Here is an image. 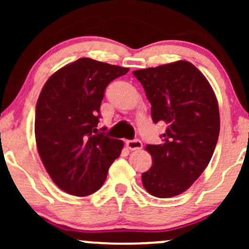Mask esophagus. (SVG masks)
<instances>
[{
	"mask_svg": "<svg viewBox=\"0 0 249 249\" xmlns=\"http://www.w3.org/2000/svg\"><path fill=\"white\" fill-rule=\"evenodd\" d=\"M126 147L130 150H139L142 148V142L140 140H129L126 141Z\"/></svg>",
	"mask_w": 249,
	"mask_h": 249,
	"instance_id": "esophagus-1",
	"label": "esophagus"
}]
</instances>
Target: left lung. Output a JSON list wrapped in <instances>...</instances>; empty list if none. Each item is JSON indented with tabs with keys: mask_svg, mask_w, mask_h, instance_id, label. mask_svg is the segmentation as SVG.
Wrapping results in <instances>:
<instances>
[{
	"mask_svg": "<svg viewBox=\"0 0 249 249\" xmlns=\"http://www.w3.org/2000/svg\"><path fill=\"white\" fill-rule=\"evenodd\" d=\"M152 105L154 123L164 122L161 144H147L153 165L142 173L149 194L172 197L188 189L207 167L219 136V108L205 76L179 60L132 72Z\"/></svg>",
	"mask_w": 249,
	"mask_h": 249,
	"instance_id": "left-lung-1",
	"label": "left lung"
}]
</instances>
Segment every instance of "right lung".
Returning <instances> with one entry per match:
<instances>
[{
	"instance_id": "add662e5",
	"label": "right lung",
	"mask_w": 249,
	"mask_h": 249,
	"mask_svg": "<svg viewBox=\"0 0 249 249\" xmlns=\"http://www.w3.org/2000/svg\"><path fill=\"white\" fill-rule=\"evenodd\" d=\"M129 69L82 57L50 76L36 105L42 162L65 193L87 196L102 187L124 143L96 129L105 89Z\"/></svg>"
}]
</instances>
